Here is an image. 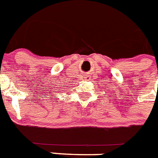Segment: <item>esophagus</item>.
I'll list each match as a JSON object with an SVG mask.
<instances>
[{
    "label": "esophagus",
    "mask_w": 158,
    "mask_h": 158,
    "mask_svg": "<svg viewBox=\"0 0 158 158\" xmlns=\"http://www.w3.org/2000/svg\"><path fill=\"white\" fill-rule=\"evenodd\" d=\"M88 76H89V75H87V74H84V75H83V78H84L85 79H88Z\"/></svg>",
    "instance_id": "esophagus-1"
}]
</instances>
